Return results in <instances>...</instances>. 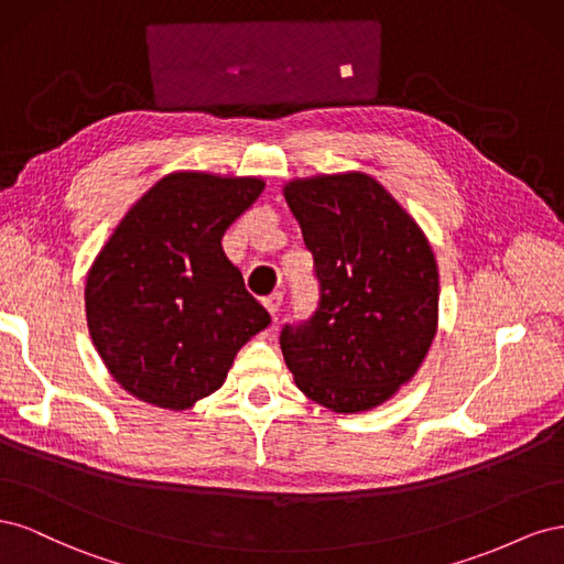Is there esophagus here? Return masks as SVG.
Wrapping results in <instances>:
<instances>
[{"mask_svg":"<svg viewBox=\"0 0 564 564\" xmlns=\"http://www.w3.org/2000/svg\"><path fill=\"white\" fill-rule=\"evenodd\" d=\"M263 305H265V311L272 315V319H275V315H278V311H280V305H282V294L275 292V294L265 296V299H263Z\"/></svg>","mask_w":564,"mask_h":564,"instance_id":"1","label":"esophagus"}]
</instances>
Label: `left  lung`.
I'll use <instances>...</instances> for the list:
<instances>
[{"mask_svg":"<svg viewBox=\"0 0 564 564\" xmlns=\"http://www.w3.org/2000/svg\"><path fill=\"white\" fill-rule=\"evenodd\" d=\"M313 253L317 308L282 324L296 386L334 412H365L414 377L437 329L440 278L429 240L367 174L284 187Z\"/></svg>","mask_w":564,"mask_h":564,"instance_id":"obj_1","label":"left lung"}]
</instances>
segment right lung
Here are the masks:
<instances>
[{"mask_svg": "<svg viewBox=\"0 0 564 564\" xmlns=\"http://www.w3.org/2000/svg\"><path fill=\"white\" fill-rule=\"evenodd\" d=\"M261 178L172 174L117 226L87 278V322L115 381L143 402L193 406L270 315L220 237L263 193Z\"/></svg>", "mask_w": 564, "mask_h": 564, "instance_id": "add662e5", "label": "right lung"}]
</instances>
